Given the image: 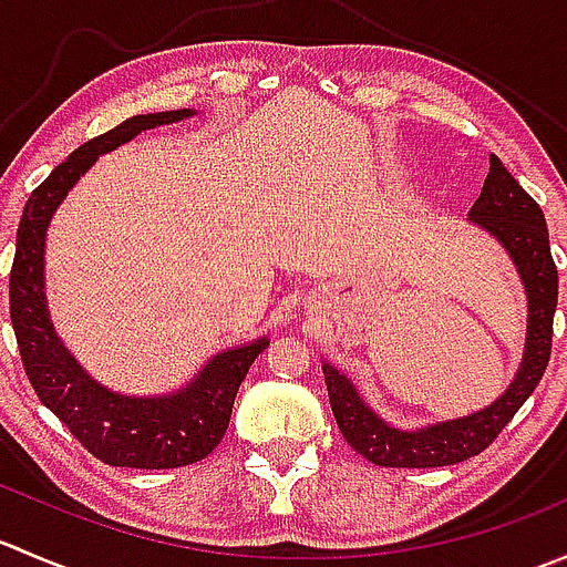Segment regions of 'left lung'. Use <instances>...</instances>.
<instances>
[{
    "mask_svg": "<svg viewBox=\"0 0 567 567\" xmlns=\"http://www.w3.org/2000/svg\"><path fill=\"white\" fill-rule=\"evenodd\" d=\"M468 221L488 233L511 257L527 296V337L511 386L480 411L455 420L398 427L362 398L346 373L320 362L329 403L346 442L375 466L431 468L461 463L483 453L540 384L551 353V323L557 310V266L548 247V227L540 205L518 186L505 164L491 153L483 192L468 210Z\"/></svg>",
    "mask_w": 567,
    "mask_h": 567,
    "instance_id": "left-lung-1",
    "label": "left lung"
}]
</instances>
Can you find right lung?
<instances>
[{
    "instance_id": "add662e5",
    "label": "right lung",
    "mask_w": 567,
    "mask_h": 567,
    "mask_svg": "<svg viewBox=\"0 0 567 567\" xmlns=\"http://www.w3.org/2000/svg\"><path fill=\"white\" fill-rule=\"evenodd\" d=\"M197 109L134 114L117 128L84 142L32 192L16 236L10 271V320L21 362L40 403L54 411L68 431L109 466L177 468L203 461L230 425L233 400L268 337L214 353L186 384L164 394H123L109 390L65 348L45 299V233L68 192L104 153L158 125L181 123Z\"/></svg>"
}]
</instances>
